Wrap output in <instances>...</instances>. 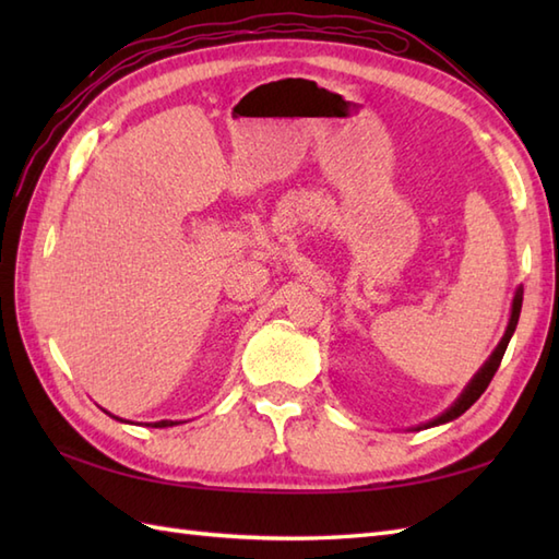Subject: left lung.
<instances>
[{
	"label": "left lung",
	"mask_w": 559,
	"mask_h": 559,
	"mask_svg": "<svg viewBox=\"0 0 559 559\" xmlns=\"http://www.w3.org/2000/svg\"><path fill=\"white\" fill-rule=\"evenodd\" d=\"M521 300H524V293H516V298H514V305H512V319H509V326H507V334H504V338L500 341V346H497V350L490 355V360L483 365V370L471 379V384L466 386V391H463L461 394V399L454 403V406H451L447 413H442L439 415L437 420H432L430 425H439V423H449V420H454V418H459L461 413H466L473 403H476L478 399H480V394L485 389H488V384L492 382V377H495V372H497V367H500V362H502V358H504V350H507V346H509V338H512V334H514V329H516V322H519V314H521Z\"/></svg>",
	"instance_id": "8db88e82"
}]
</instances>
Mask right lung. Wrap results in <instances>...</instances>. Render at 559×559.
Segmentation results:
<instances>
[{
	"label": "right lung",
	"mask_w": 559,
	"mask_h": 559,
	"mask_svg": "<svg viewBox=\"0 0 559 559\" xmlns=\"http://www.w3.org/2000/svg\"><path fill=\"white\" fill-rule=\"evenodd\" d=\"M112 418H115V415H112ZM170 425H175V423L173 420H160V423H156L153 427H170Z\"/></svg>",
	"instance_id": "1"
}]
</instances>
